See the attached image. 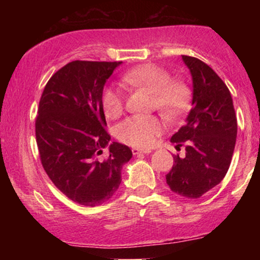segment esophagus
I'll use <instances>...</instances> for the list:
<instances>
[{"instance_id": "34e87169", "label": "esophagus", "mask_w": 260, "mask_h": 260, "mask_svg": "<svg viewBox=\"0 0 260 260\" xmlns=\"http://www.w3.org/2000/svg\"><path fill=\"white\" fill-rule=\"evenodd\" d=\"M132 153L133 155H140V154H149L151 153V150H149V149H138V148H133L132 149Z\"/></svg>"}]
</instances>
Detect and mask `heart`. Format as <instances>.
I'll return each mask as SVG.
<instances>
[{
  "instance_id": "1",
  "label": "heart",
  "mask_w": 260,
  "mask_h": 260,
  "mask_svg": "<svg viewBox=\"0 0 260 260\" xmlns=\"http://www.w3.org/2000/svg\"><path fill=\"white\" fill-rule=\"evenodd\" d=\"M124 84L153 92V107L169 118L177 117L188 106L190 91L184 82L171 79L165 68L147 63L134 67L122 76ZM106 117L115 118L123 110V92L109 86L101 96ZM116 136L121 142L137 148H150L164 132V123L156 116L134 115L116 126Z\"/></svg>"
}]
</instances>
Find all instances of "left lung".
<instances>
[{"label":"left lung","mask_w":260,"mask_h":260,"mask_svg":"<svg viewBox=\"0 0 260 260\" xmlns=\"http://www.w3.org/2000/svg\"><path fill=\"white\" fill-rule=\"evenodd\" d=\"M193 82L192 109L186 123L171 137L176 148L186 144V156H174L166 183L176 194L196 199L219 184L231 164L237 118L225 83L207 63L182 56Z\"/></svg>","instance_id":"obj_1"}]
</instances>
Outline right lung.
I'll return each instance as SVG.
<instances>
[{
    "label": "right lung",
    "instance_id": "right-lung-1",
    "mask_svg": "<svg viewBox=\"0 0 260 260\" xmlns=\"http://www.w3.org/2000/svg\"><path fill=\"white\" fill-rule=\"evenodd\" d=\"M122 62L73 61L45 86L35 136L41 164L52 183L73 202L96 207L121 184V170L132 157L127 145L110 142L101 96ZM104 148L108 157L99 159Z\"/></svg>",
    "mask_w": 260,
    "mask_h": 260
}]
</instances>
